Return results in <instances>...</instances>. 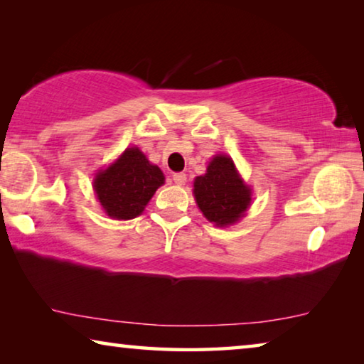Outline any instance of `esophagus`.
<instances>
[{"label":"esophagus","mask_w":364,"mask_h":364,"mask_svg":"<svg viewBox=\"0 0 364 364\" xmlns=\"http://www.w3.org/2000/svg\"><path fill=\"white\" fill-rule=\"evenodd\" d=\"M173 181H175V184H178V186H181V184L186 183V173H175Z\"/></svg>","instance_id":"esophagus-1"}]
</instances>
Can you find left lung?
Segmentation results:
<instances>
[{
    "label": "left lung",
    "mask_w": 364,
    "mask_h": 364,
    "mask_svg": "<svg viewBox=\"0 0 364 364\" xmlns=\"http://www.w3.org/2000/svg\"><path fill=\"white\" fill-rule=\"evenodd\" d=\"M196 204L215 226H230L244 217L252 202V189L237 173L230 156L217 154L207 173L194 180Z\"/></svg>",
    "instance_id": "8db88e82"
}]
</instances>
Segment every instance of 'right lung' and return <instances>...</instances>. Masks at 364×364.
I'll list each match as a JSON object with an SVG mask.
<instances>
[{"label": "right lung", "instance_id": "obj_1", "mask_svg": "<svg viewBox=\"0 0 364 364\" xmlns=\"http://www.w3.org/2000/svg\"><path fill=\"white\" fill-rule=\"evenodd\" d=\"M165 176L138 147H128L106 170H100L93 188L110 218L132 220L143 213Z\"/></svg>", "mask_w": 364, "mask_h": 364}]
</instances>
